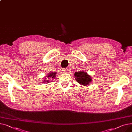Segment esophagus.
Masks as SVG:
<instances>
[{
	"instance_id": "obj_1",
	"label": "esophagus",
	"mask_w": 132,
	"mask_h": 132,
	"mask_svg": "<svg viewBox=\"0 0 132 132\" xmlns=\"http://www.w3.org/2000/svg\"><path fill=\"white\" fill-rule=\"evenodd\" d=\"M62 71H63L64 73H67L68 71V69H62Z\"/></svg>"
}]
</instances>
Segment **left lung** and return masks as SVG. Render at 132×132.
Listing matches in <instances>:
<instances>
[{"label": "left lung", "mask_w": 132, "mask_h": 132, "mask_svg": "<svg viewBox=\"0 0 132 132\" xmlns=\"http://www.w3.org/2000/svg\"><path fill=\"white\" fill-rule=\"evenodd\" d=\"M75 76V79L76 81L79 84L84 85V86H87L89 85L92 82L91 77L88 75L86 72L84 71H78L74 73Z\"/></svg>", "instance_id": "obj_1"}]
</instances>
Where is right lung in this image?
I'll return each instance as SVG.
<instances>
[{
  "mask_svg": "<svg viewBox=\"0 0 132 132\" xmlns=\"http://www.w3.org/2000/svg\"><path fill=\"white\" fill-rule=\"evenodd\" d=\"M55 75H56V72H51V73H50L48 75H47V78H48V79H50V78L51 79H52V78H55ZM43 82H49V80H44Z\"/></svg>",
  "mask_w": 132,
  "mask_h": 132,
  "instance_id": "1",
  "label": "right lung"
}]
</instances>
